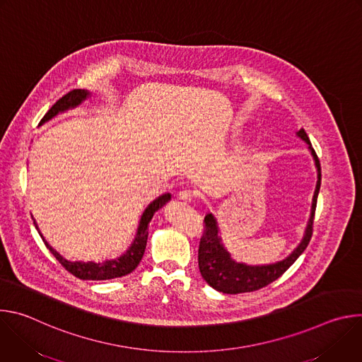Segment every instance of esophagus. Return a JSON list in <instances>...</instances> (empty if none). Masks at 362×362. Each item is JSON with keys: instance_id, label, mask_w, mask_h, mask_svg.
Listing matches in <instances>:
<instances>
[{"instance_id": "1", "label": "esophagus", "mask_w": 362, "mask_h": 362, "mask_svg": "<svg viewBox=\"0 0 362 362\" xmlns=\"http://www.w3.org/2000/svg\"><path fill=\"white\" fill-rule=\"evenodd\" d=\"M179 199H180V200H183V202H186V203H190V202H193V200H194V193H193L192 190L185 189V190L179 192Z\"/></svg>"}]
</instances>
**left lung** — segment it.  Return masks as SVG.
I'll return each instance as SVG.
<instances>
[{"instance_id":"obj_1","label":"left lung","mask_w":362,"mask_h":362,"mask_svg":"<svg viewBox=\"0 0 362 362\" xmlns=\"http://www.w3.org/2000/svg\"><path fill=\"white\" fill-rule=\"evenodd\" d=\"M296 136L300 137L303 141H306L308 148L313 154L317 170H318V180L314 192V197H313L311 216H309L305 235L300 243L293 249V252L289 256H286L285 259L279 262L269 264V265L239 264L232 259L230 253L225 249L222 239L219 236V228L215 216L212 214H208L204 216V232L199 245L197 261H199V271L203 279L216 291L235 295V293L257 291L269 285L271 282L278 279L298 259L300 253L306 249L309 240H311L314 216L317 209V199L321 187V165L305 130L300 129L299 132H296Z\"/></svg>"}]
</instances>
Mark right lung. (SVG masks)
Segmentation results:
<instances>
[{
  "label": "right lung",
  "mask_w": 362,
  "mask_h": 362,
  "mask_svg": "<svg viewBox=\"0 0 362 362\" xmlns=\"http://www.w3.org/2000/svg\"><path fill=\"white\" fill-rule=\"evenodd\" d=\"M88 97H90V93L87 90H81V88L67 93L66 95H63L56 103L53 107H51L45 113V116L40 122V126L44 124L45 122L51 120L59 113H63L66 110L77 107ZM170 196H172L170 193H165V194L154 199L147 206V208L143 212V215H141V218H140L139 228H137L134 240L132 242L130 247L126 250V253H123L120 257H117V259H112V261H103V262H98V264H95V262H71V261H67L57 250L51 247L48 245V242L42 238L41 232L38 230V226H37L35 221H34V225H35V229L38 230L40 236L42 238V242L45 243L47 249L51 253H53V256L66 268V271H69L76 278L83 279V281H106V279L120 278V276H124V275L133 272L137 268V265L140 264L143 253H144V249H146V243H147L148 223H150L154 212H158L166 202L170 200Z\"/></svg>",
  "instance_id": "1"
}]
</instances>
